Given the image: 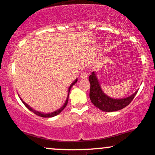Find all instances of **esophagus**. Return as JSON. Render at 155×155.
Segmentation results:
<instances>
[{
	"label": "esophagus",
	"instance_id": "34e87169",
	"mask_svg": "<svg viewBox=\"0 0 155 155\" xmlns=\"http://www.w3.org/2000/svg\"><path fill=\"white\" fill-rule=\"evenodd\" d=\"M81 78L82 79H86V78H88V73L86 71H83V72L81 73Z\"/></svg>",
	"mask_w": 155,
	"mask_h": 155
}]
</instances>
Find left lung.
Instances as JSON below:
<instances>
[{"mask_svg":"<svg viewBox=\"0 0 155 155\" xmlns=\"http://www.w3.org/2000/svg\"><path fill=\"white\" fill-rule=\"evenodd\" d=\"M90 82V91L89 97L94 106L104 111H115L120 110L127 106L135 97L137 91L129 97L123 99H113L106 95L101 89L95 73L92 72L89 77Z\"/></svg>","mask_w":155,"mask_h":155,"instance_id":"1","label":"left lung"}]
</instances>
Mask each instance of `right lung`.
Masks as SVG:
<instances>
[{"label": "right lung", "mask_w": 155, "mask_h": 155, "mask_svg": "<svg viewBox=\"0 0 155 155\" xmlns=\"http://www.w3.org/2000/svg\"><path fill=\"white\" fill-rule=\"evenodd\" d=\"M77 81H78V80L76 79L75 81H74V82H73L72 84H71V86H69V90H68V91H69H69H70V89H71V86H72L73 85H74V84H76V82H77ZM21 101H22V102H23V104H24L25 105V106H26V107L27 108V109H29V110H30L31 111H32V112H33V113H35V114H37V115L40 116V117H54V116H56V115H58V114H60V113H61V111H62L64 110V109H65V107H66V105H67V104H68V101H69V95H68V97H67V99H66V102H65L64 105V106H62V107L61 108V109H58V110H57V111H54V112L49 113V114H44V113H41V112H39V111H37L34 110V109H31V108L30 107V106H28V105L26 104V103L24 102V101H22V99H21Z\"/></svg>", "instance_id": "1"}]
</instances>
